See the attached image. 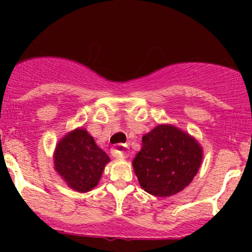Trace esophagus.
Wrapping results in <instances>:
<instances>
[{
  "instance_id": "34e87169",
  "label": "esophagus",
  "mask_w": 252,
  "mask_h": 252,
  "mask_svg": "<svg viewBox=\"0 0 252 252\" xmlns=\"http://www.w3.org/2000/svg\"><path fill=\"white\" fill-rule=\"evenodd\" d=\"M128 146L124 144H118L116 147L112 149V156L117 159H124L128 157Z\"/></svg>"
}]
</instances>
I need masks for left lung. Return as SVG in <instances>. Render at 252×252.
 Instances as JSON below:
<instances>
[{
	"instance_id": "left-lung-1",
	"label": "left lung",
	"mask_w": 252,
	"mask_h": 252,
	"mask_svg": "<svg viewBox=\"0 0 252 252\" xmlns=\"http://www.w3.org/2000/svg\"><path fill=\"white\" fill-rule=\"evenodd\" d=\"M201 161L202 147L192 136L171 124H161L142 136L133 167L145 191L167 197L192 182Z\"/></svg>"
}]
</instances>
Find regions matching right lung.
Returning a JSON list of instances; mask_svg holds the SVG:
<instances>
[{"mask_svg": "<svg viewBox=\"0 0 252 252\" xmlns=\"http://www.w3.org/2000/svg\"><path fill=\"white\" fill-rule=\"evenodd\" d=\"M53 161L56 172L68 187L88 192L98 184L111 159L85 129L78 128L58 141Z\"/></svg>", "mask_w": 252, "mask_h": 252, "instance_id": "1", "label": "right lung"}]
</instances>
